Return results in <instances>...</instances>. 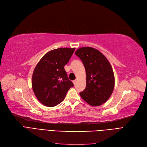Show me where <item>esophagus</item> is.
I'll return each instance as SVG.
<instances>
[{
    "label": "esophagus",
    "instance_id": "1",
    "mask_svg": "<svg viewBox=\"0 0 147 147\" xmlns=\"http://www.w3.org/2000/svg\"><path fill=\"white\" fill-rule=\"evenodd\" d=\"M77 80H75L73 81V83L74 84V85L76 84V83H77Z\"/></svg>",
    "mask_w": 147,
    "mask_h": 147
}]
</instances>
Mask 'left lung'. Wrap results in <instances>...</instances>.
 <instances>
[{"label": "left lung", "instance_id": "8db88e82", "mask_svg": "<svg viewBox=\"0 0 147 147\" xmlns=\"http://www.w3.org/2000/svg\"><path fill=\"white\" fill-rule=\"evenodd\" d=\"M84 64L86 86L80 93L89 105L98 106L111 97L114 88L113 70L104 55L92 47H81L75 52Z\"/></svg>", "mask_w": 147, "mask_h": 147}]
</instances>
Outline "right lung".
Segmentation results:
<instances>
[{
	"label": "right lung",
	"instance_id": "obj_1",
	"mask_svg": "<svg viewBox=\"0 0 147 147\" xmlns=\"http://www.w3.org/2000/svg\"><path fill=\"white\" fill-rule=\"evenodd\" d=\"M75 48H59L51 50L37 64L32 75L34 95L44 106L53 107L63 102L69 89L74 86L64 65L67 64Z\"/></svg>",
	"mask_w": 147,
	"mask_h": 147
}]
</instances>
